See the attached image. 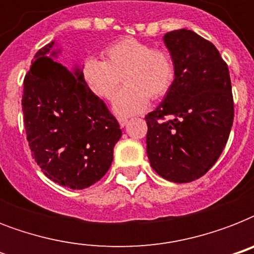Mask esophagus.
Here are the masks:
<instances>
[{"mask_svg": "<svg viewBox=\"0 0 254 254\" xmlns=\"http://www.w3.org/2000/svg\"><path fill=\"white\" fill-rule=\"evenodd\" d=\"M119 124H120V127H125V125H127V119H124V117H120V119H119Z\"/></svg>", "mask_w": 254, "mask_h": 254, "instance_id": "34e87169", "label": "esophagus"}]
</instances>
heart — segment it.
<instances>
[{
  "instance_id": "1",
  "label": "heart",
  "mask_w": 254,
  "mask_h": 254,
  "mask_svg": "<svg viewBox=\"0 0 254 254\" xmlns=\"http://www.w3.org/2000/svg\"><path fill=\"white\" fill-rule=\"evenodd\" d=\"M103 55L104 61L88 58L81 67V77L93 95L111 100L123 76L127 87L112 104L116 115L141 113L149 107V97L162 99L173 87L177 69L166 50H154L149 43L124 38L108 46Z\"/></svg>"
}]
</instances>
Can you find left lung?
I'll return each instance as SVG.
<instances>
[{"label":"left lung","mask_w":254,"mask_h":254,"mask_svg":"<svg viewBox=\"0 0 254 254\" xmlns=\"http://www.w3.org/2000/svg\"><path fill=\"white\" fill-rule=\"evenodd\" d=\"M163 42L177 75L162 103L145 117L146 153L158 175L189 183L224 150L233 124L232 85L228 65L211 42L186 29L170 31Z\"/></svg>","instance_id":"obj_1"}]
</instances>
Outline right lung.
I'll list each match as a JSON object with an SVG mask.
<instances>
[{
	"instance_id": "1",
	"label": "right lung",
	"mask_w": 254,
	"mask_h": 254,
	"mask_svg": "<svg viewBox=\"0 0 254 254\" xmlns=\"http://www.w3.org/2000/svg\"><path fill=\"white\" fill-rule=\"evenodd\" d=\"M53 41L34 57L23 81L22 111L31 155L46 177L83 190L99 182L113 161L123 131L103 100L81 77V67L58 63Z\"/></svg>"
}]
</instances>
